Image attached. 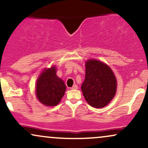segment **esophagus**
Masks as SVG:
<instances>
[{"instance_id": "obj_1", "label": "esophagus", "mask_w": 148, "mask_h": 148, "mask_svg": "<svg viewBox=\"0 0 148 148\" xmlns=\"http://www.w3.org/2000/svg\"><path fill=\"white\" fill-rule=\"evenodd\" d=\"M71 90H76V89H78V86H76V85H74V86H72V88H70Z\"/></svg>"}]
</instances>
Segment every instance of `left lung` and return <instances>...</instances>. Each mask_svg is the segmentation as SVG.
<instances>
[{
    "mask_svg": "<svg viewBox=\"0 0 148 148\" xmlns=\"http://www.w3.org/2000/svg\"><path fill=\"white\" fill-rule=\"evenodd\" d=\"M116 89V78L109 66L95 59L86 61V76L81 90L91 106H106L114 97Z\"/></svg>",
    "mask_w": 148,
    "mask_h": 148,
    "instance_id": "obj_1",
    "label": "left lung"
}]
</instances>
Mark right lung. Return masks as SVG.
Masks as SVG:
<instances>
[{"label": "right lung", "instance_id": "1", "mask_svg": "<svg viewBox=\"0 0 148 148\" xmlns=\"http://www.w3.org/2000/svg\"><path fill=\"white\" fill-rule=\"evenodd\" d=\"M66 86L56 75V67L45 69L37 80L35 92L37 98L47 106H56L65 92Z\"/></svg>", "mask_w": 148, "mask_h": 148}]
</instances>
